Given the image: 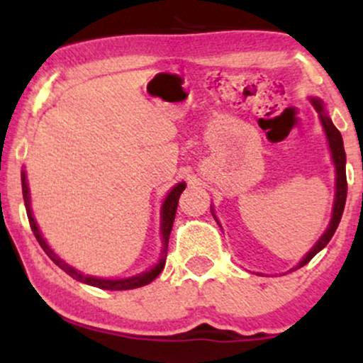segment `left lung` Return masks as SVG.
Instances as JSON below:
<instances>
[{"label":"left lung","instance_id":"1","mask_svg":"<svg viewBox=\"0 0 363 363\" xmlns=\"http://www.w3.org/2000/svg\"><path fill=\"white\" fill-rule=\"evenodd\" d=\"M312 104H314L315 111L320 114V123H323L324 131L328 135V141H329V148H331L333 153V162L336 165V199H335V208H333V218L331 223H329L328 230L324 232V235L318 240V244L311 249L309 254L301 261V264L297 268H302L309 262L312 257L318 254L320 249L326 247V244L331 240V237L335 235L336 228H338V223L341 220V215H343L345 210V201H347V191H348V184H347V170H345V162H347V155H345V148H343V138H341V133L336 129L335 124L331 123V119L328 118L326 112H324L323 102L318 101V99H312ZM295 268V269H297Z\"/></svg>","mask_w":363,"mask_h":363}]
</instances>
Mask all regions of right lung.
I'll list each match as a JSON object with an SVG mask.
<instances>
[{"instance_id":"right-lung-1","label":"right lung","mask_w":363,"mask_h":363,"mask_svg":"<svg viewBox=\"0 0 363 363\" xmlns=\"http://www.w3.org/2000/svg\"><path fill=\"white\" fill-rule=\"evenodd\" d=\"M186 189V184L184 182H181V184H177L174 187L172 191H170L167 198H165L164 201V206H162V237H164V252H162V259L158 264L155 266L153 269H150V272L143 273V274H138V277H133V278H124V280H102V278H94V277H89V274H82L78 273L77 269L72 268V266L66 264L65 261H61L60 257L54 254L51 249H49V245L45 244V240L43 239V235H40L39 228H37V223L34 220V216H32V210H30V196H28V186H27V177H25V172H22V193H23V201H25V208H27V216H28V223H30V228L32 232H34L37 242L40 244V247L44 249V252L48 254L51 259L56 262L57 266L62 269L65 273H68L69 277L74 278V280L82 281V283H86V285H91V286H97V289H104V290H129V289H138V286H143V285H148L150 281L155 280V278L160 274L162 269H164L165 266V257H167V245H169V235H170V230H172V223H174V218H176V211H177V205H179V196H181L182 191Z\"/></svg>"}]
</instances>
